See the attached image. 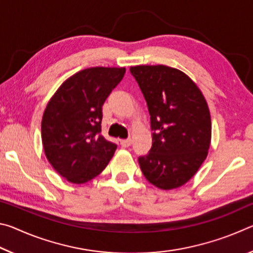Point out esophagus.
<instances>
[{"mask_svg": "<svg viewBox=\"0 0 253 253\" xmlns=\"http://www.w3.org/2000/svg\"><path fill=\"white\" fill-rule=\"evenodd\" d=\"M131 143H132V140H131V138H127V139H122L121 140V145L123 147H129L130 145H131Z\"/></svg>", "mask_w": 253, "mask_h": 253, "instance_id": "obj_1", "label": "esophagus"}]
</instances>
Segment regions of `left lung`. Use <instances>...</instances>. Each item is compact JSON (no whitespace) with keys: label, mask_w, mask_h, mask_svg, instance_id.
Segmentation results:
<instances>
[{"label":"left lung","mask_w":253,"mask_h":253,"mask_svg":"<svg viewBox=\"0 0 253 253\" xmlns=\"http://www.w3.org/2000/svg\"><path fill=\"white\" fill-rule=\"evenodd\" d=\"M151 115L153 144L138 157L144 176L173 190L194 176L208 156L211 116L204 96L190 77L168 66L130 67Z\"/></svg>","instance_id":"8db88e82"}]
</instances>
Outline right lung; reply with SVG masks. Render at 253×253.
Masks as SVG:
<instances>
[{"instance_id":"right-lung-1","label":"right lung","mask_w":253,"mask_h":253,"mask_svg":"<svg viewBox=\"0 0 253 253\" xmlns=\"http://www.w3.org/2000/svg\"><path fill=\"white\" fill-rule=\"evenodd\" d=\"M125 72L106 67L81 70L46 105L41 123L44 154L67 181L84 184L95 178L116 151L117 145L101 135L102 105Z\"/></svg>"}]
</instances>
